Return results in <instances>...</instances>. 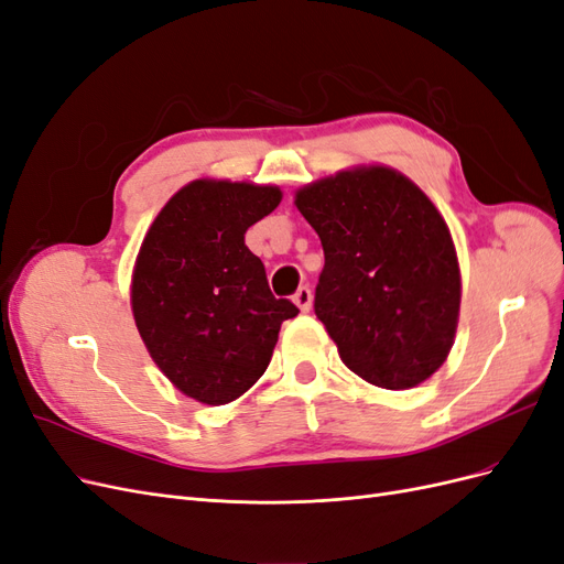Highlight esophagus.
I'll return each instance as SVG.
<instances>
[{
	"instance_id": "esophagus-1",
	"label": "esophagus",
	"mask_w": 564,
	"mask_h": 564,
	"mask_svg": "<svg viewBox=\"0 0 564 564\" xmlns=\"http://www.w3.org/2000/svg\"><path fill=\"white\" fill-rule=\"evenodd\" d=\"M294 303L299 305L301 313H308L313 308V292L308 286H301L299 292L294 294Z\"/></svg>"
}]
</instances>
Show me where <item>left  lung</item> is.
Listing matches in <instances>:
<instances>
[{"label":"left lung","mask_w":564,"mask_h":564,"mask_svg":"<svg viewBox=\"0 0 564 564\" xmlns=\"http://www.w3.org/2000/svg\"><path fill=\"white\" fill-rule=\"evenodd\" d=\"M319 235L315 315L357 377L406 390L445 365L460 308V268L431 197L386 164H355L294 193Z\"/></svg>","instance_id":"left-lung-1"}]
</instances>
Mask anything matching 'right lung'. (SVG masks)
<instances>
[{"mask_svg":"<svg viewBox=\"0 0 564 564\" xmlns=\"http://www.w3.org/2000/svg\"><path fill=\"white\" fill-rule=\"evenodd\" d=\"M278 185L197 178L152 220L131 272L143 344L183 395L218 406L263 377L282 322L299 308L270 294L245 232L278 209Z\"/></svg>","mask_w":564,"mask_h":564,"instance_id":"right-lung-1","label":"right lung"}]
</instances>
